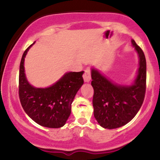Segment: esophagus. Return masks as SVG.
Segmentation results:
<instances>
[{"mask_svg":"<svg viewBox=\"0 0 160 160\" xmlns=\"http://www.w3.org/2000/svg\"><path fill=\"white\" fill-rule=\"evenodd\" d=\"M83 80L86 82H90L91 80V74H90V71L89 69L85 70V73L83 75Z\"/></svg>","mask_w":160,"mask_h":160,"instance_id":"1","label":"esophagus"}]
</instances>
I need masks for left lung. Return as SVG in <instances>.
Returning a JSON list of instances; mask_svg holds the SVG:
<instances>
[{
    "label": "left lung",
    "mask_w": 160,
    "mask_h": 160,
    "mask_svg": "<svg viewBox=\"0 0 160 160\" xmlns=\"http://www.w3.org/2000/svg\"><path fill=\"white\" fill-rule=\"evenodd\" d=\"M132 45L138 56V68L131 84H120L108 78L95 68H91L94 89V117L102 127L117 128L127 124L142 105L146 91V58L134 40Z\"/></svg>",
    "instance_id": "8db88e82"
}]
</instances>
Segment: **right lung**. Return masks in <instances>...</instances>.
<instances>
[{
	"label": "right lung",
	"mask_w": 160,
	"mask_h": 160,
	"mask_svg": "<svg viewBox=\"0 0 160 160\" xmlns=\"http://www.w3.org/2000/svg\"><path fill=\"white\" fill-rule=\"evenodd\" d=\"M33 44L24 52L20 62V102L28 116L40 126L61 128L67 122L71 113V104L83 84L84 72L65 73L58 81L48 87L38 88L32 86L27 80L24 65L25 56Z\"/></svg>",
	"instance_id": "right-lung-1"
}]
</instances>
